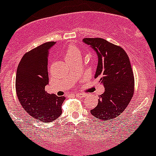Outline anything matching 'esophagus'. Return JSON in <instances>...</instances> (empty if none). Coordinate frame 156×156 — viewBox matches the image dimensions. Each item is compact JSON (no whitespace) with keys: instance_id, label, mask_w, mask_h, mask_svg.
<instances>
[{"instance_id":"obj_1","label":"esophagus","mask_w":156,"mask_h":156,"mask_svg":"<svg viewBox=\"0 0 156 156\" xmlns=\"http://www.w3.org/2000/svg\"><path fill=\"white\" fill-rule=\"evenodd\" d=\"M74 97H77V98H83V97H85V94H74Z\"/></svg>"}]
</instances>
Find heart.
I'll list each match as a JSON object with an SVG mask.
<instances>
[{
    "instance_id": "heart-1",
    "label": "heart",
    "mask_w": 156,
    "mask_h": 156,
    "mask_svg": "<svg viewBox=\"0 0 156 156\" xmlns=\"http://www.w3.org/2000/svg\"><path fill=\"white\" fill-rule=\"evenodd\" d=\"M78 57H80V50L79 48L73 44L69 45L65 52V58L66 61L72 60Z\"/></svg>"
}]
</instances>
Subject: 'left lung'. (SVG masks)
<instances>
[{"label": "left lung", "instance_id": "8db88e82", "mask_svg": "<svg viewBox=\"0 0 156 156\" xmlns=\"http://www.w3.org/2000/svg\"><path fill=\"white\" fill-rule=\"evenodd\" d=\"M83 42L98 54L95 78L105 87L90 113L98 120L111 121L123 113L134 95L135 77L129 58L124 48L104 38H85Z\"/></svg>", "mask_w": 156, "mask_h": 156}]
</instances>
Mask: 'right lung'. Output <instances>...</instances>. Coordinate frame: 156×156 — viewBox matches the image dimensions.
Returning <instances> with one entry per match:
<instances>
[{"label":"right lung","mask_w":156,"mask_h":156,"mask_svg":"<svg viewBox=\"0 0 156 156\" xmlns=\"http://www.w3.org/2000/svg\"><path fill=\"white\" fill-rule=\"evenodd\" d=\"M56 42H48L23 55L17 69L15 88L24 110L35 119L52 122L62 114L65 97L45 90L48 83V55Z\"/></svg>","instance_id":"add662e5"}]
</instances>
